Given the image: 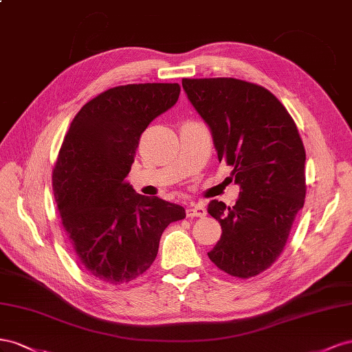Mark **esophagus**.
Here are the masks:
<instances>
[{
    "label": "esophagus",
    "mask_w": 352,
    "mask_h": 352,
    "mask_svg": "<svg viewBox=\"0 0 352 352\" xmlns=\"http://www.w3.org/2000/svg\"><path fill=\"white\" fill-rule=\"evenodd\" d=\"M186 214H187V217H190V218H193V217L202 218V217H205V215H206V209L204 208V205L195 204V205H190V206L187 208Z\"/></svg>",
    "instance_id": "34e87169"
}]
</instances>
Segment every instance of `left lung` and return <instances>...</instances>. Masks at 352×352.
Masks as SVG:
<instances>
[{
  "mask_svg": "<svg viewBox=\"0 0 352 352\" xmlns=\"http://www.w3.org/2000/svg\"><path fill=\"white\" fill-rule=\"evenodd\" d=\"M190 102L212 133L219 162L240 186L234 206L210 200L223 228L209 259L224 273L249 278L283 252L304 206L305 148L286 107L267 88L234 78L183 79Z\"/></svg>",
  "mask_w": 352,
  "mask_h": 352,
  "instance_id": "left-lung-1",
  "label": "left lung"
}]
</instances>
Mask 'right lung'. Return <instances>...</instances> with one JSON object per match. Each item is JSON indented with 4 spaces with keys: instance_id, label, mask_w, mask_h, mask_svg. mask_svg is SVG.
<instances>
[{
    "instance_id": "right-lung-1",
    "label": "right lung",
    "mask_w": 352,
    "mask_h": 352,
    "mask_svg": "<svg viewBox=\"0 0 352 352\" xmlns=\"http://www.w3.org/2000/svg\"><path fill=\"white\" fill-rule=\"evenodd\" d=\"M178 84H128L82 106L60 147L53 192L79 264L109 285L142 276L157 255L160 236L186 218L183 206L135 193L125 183L140 137L173 107Z\"/></svg>"
}]
</instances>
